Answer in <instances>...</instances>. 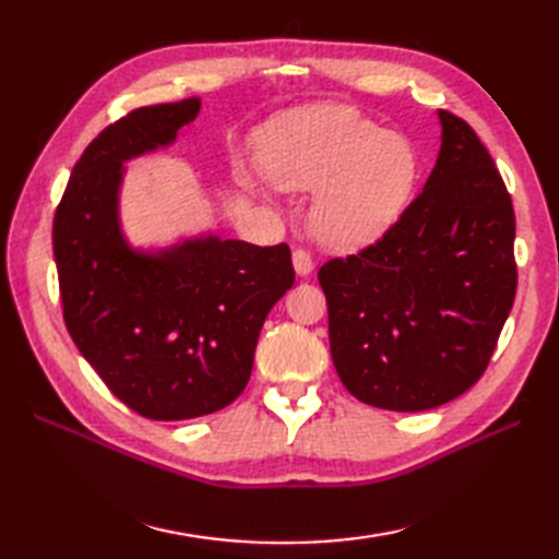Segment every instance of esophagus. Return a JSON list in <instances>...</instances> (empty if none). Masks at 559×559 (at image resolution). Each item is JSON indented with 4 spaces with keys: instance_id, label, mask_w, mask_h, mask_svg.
<instances>
[{
    "instance_id": "obj_1",
    "label": "esophagus",
    "mask_w": 559,
    "mask_h": 559,
    "mask_svg": "<svg viewBox=\"0 0 559 559\" xmlns=\"http://www.w3.org/2000/svg\"><path fill=\"white\" fill-rule=\"evenodd\" d=\"M293 266H295V273H298V276H310L312 269H314V261H312L310 252H305V249H295Z\"/></svg>"
}]
</instances>
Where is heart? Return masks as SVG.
Here are the masks:
<instances>
[{
    "mask_svg": "<svg viewBox=\"0 0 559 559\" xmlns=\"http://www.w3.org/2000/svg\"><path fill=\"white\" fill-rule=\"evenodd\" d=\"M259 160L276 189L317 192L310 233L341 252L377 242L403 216L418 182L411 141L343 105H310L271 120L259 134ZM242 182L264 189L252 175Z\"/></svg>",
    "mask_w": 559,
    "mask_h": 559,
    "instance_id": "heart-1",
    "label": "heart"
}]
</instances>
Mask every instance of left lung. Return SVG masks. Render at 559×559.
I'll use <instances>...</instances> for the list:
<instances>
[{"instance_id":"obj_1","label":"left lung","mask_w":559,"mask_h":559,"mask_svg":"<svg viewBox=\"0 0 559 559\" xmlns=\"http://www.w3.org/2000/svg\"><path fill=\"white\" fill-rule=\"evenodd\" d=\"M437 115L442 146L418 199L377 245L319 269L343 386L401 413L478 382L516 295L512 197L476 132Z\"/></svg>"}]
</instances>
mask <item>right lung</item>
I'll return each mask as SVG.
<instances>
[{"instance_id": "obj_1", "label": "right lung", "mask_w": 559, "mask_h": 559, "mask_svg": "<svg viewBox=\"0 0 559 559\" xmlns=\"http://www.w3.org/2000/svg\"><path fill=\"white\" fill-rule=\"evenodd\" d=\"M199 110L187 98L105 127L71 170L52 225L69 336L112 394L151 420L199 418L240 396L264 319L295 283L288 245L213 233L151 249L127 240L124 163L173 146Z\"/></svg>"}]
</instances>
